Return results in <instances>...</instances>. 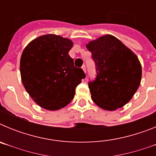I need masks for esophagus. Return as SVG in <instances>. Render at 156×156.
Listing matches in <instances>:
<instances>
[{
    "label": "esophagus",
    "instance_id": "obj_1",
    "mask_svg": "<svg viewBox=\"0 0 156 156\" xmlns=\"http://www.w3.org/2000/svg\"><path fill=\"white\" fill-rule=\"evenodd\" d=\"M82 69L84 71V73H86V66H82Z\"/></svg>",
    "mask_w": 156,
    "mask_h": 156
}]
</instances>
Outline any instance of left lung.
Here are the masks:
<instances>
[{
	"instance_id": "8db88e82",
	"label": "left lung",
	"mask_w": 156,
	"mask_h": 156,
	"mask_svg": "<svg viewBox=\"0 0 156 156\" xmlns=\"http://www.w3.org/2000/svg\"><path fill=\"white\" fill-rule=\"evenodd\" d=\"M96 63L97 77L88 83L94 102L114 111L131 100L140 86L142 69L137 56L118 38L104 35L87 44Z\"/></svg>"
}]
</instances>
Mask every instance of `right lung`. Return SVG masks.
<instances>
[{
	"label": "right lung",
	"mask_w": 156,
	"mask_h": 156,
	"mask_svg": "<svg viewBox=\"0 0 156 156\" xmlns=\"http://www.w3.org/2000/svg\"><path fill=\"white\" fill-rule=\"evenodd\" d=\"M73 46L68 38L45 34L24 48L20 59L22 82L41 108L50 111L64 108L71 102L76 87L86 76L69 55Z\"/></svg>",
	"instance_id": "right-lung-1"
}]
</instances>
